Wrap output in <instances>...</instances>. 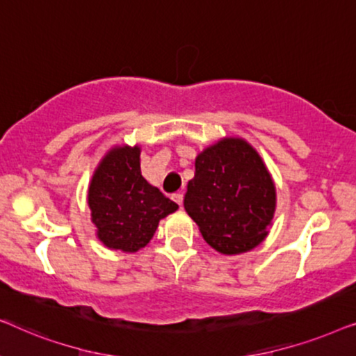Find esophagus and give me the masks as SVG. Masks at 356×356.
Returning a JSON list of instances; mask_svg holds the SVG:
<instances>
[{
  "mask_svg": "<svg viewBox=\"0 0 356 356\" xmlns=\"http://www.w3.org/2000/svg\"><path fill=\"white\" fill-rule=\"evenodd\" d=\"M172 199H173V201H175V202H177V204H178V206H179V207H181V206H183V193H175V194H173V196H172Z\"/></svg>",
  "mask_w": 356,
  "mask_h": 356,
  "instance_id": "34e87169",
  "label": "esophagus"
}]
</instances>
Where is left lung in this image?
I'll return each instance as SVG.
<instances>
[{"instance_id": "8db88e82", "label": "left lung", "mask_w": 356, "mask_h": 356, "mask_svg": "<svg viewBox=\"0 0 356 356\" xmlns=\"http://www.w3.org/2000/svg\"><path fill=\"white\" fill-rule=\"evenodd\" d=\"M184 209L222 254H241L264 240L275 212V184L251 144L223 138L196 157Z\"/></svg>"}]
</instances>
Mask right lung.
I'll list each match as a JSON object with an SVG mask.
<instances>
[{"label": "right lung", "mask_w": 356, "mask_h": 356, "mask_svg": "<svg viewBox=\"0 0 356 356\" xmlns=\"http://www.w3.org/2000/svg\"><path fill=\"white\" fill-rule=\"evenodd\" d=\"M140 147L116 145L102 159L89 184L92 222L110 250L136 252L152 240L159 222L178 209L140 173Z\"/></svg>", "instance_id": "1"}]
</instances>
